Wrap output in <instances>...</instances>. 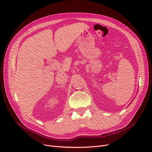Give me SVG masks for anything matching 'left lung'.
Instances as JSON below:
<instances>
[{
    "instance_id": "1",
    "label": "left lung",
    "mask_w": 152,
    "mask_h": 152,
    "mask_svg": "<svg viewBox=\"0 0 152 152\" xmlns=\"http://www.w3.org/2000/svg\"><path fill=\"white\" fill-rule=\"evenodd\" d=\"M131 103H130V104H131ZM129 105H128V106H129Z\"/></svg>"
}]
</instances>
